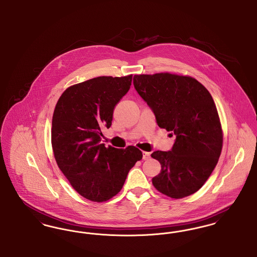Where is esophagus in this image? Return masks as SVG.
I'll list each match as a JSON object with an SVG mask.
<instances>
[{
  "mask_svg": "<svg viewBox=\"0 0 257 257\" xmlns=\"http://www.w3.org/2000/svg\"><path fill=\"white\" fill-rule=\"evenodd\" d=\"M149 158H150V153H149V152H146V151H145V152L143 153V159L148 160Z\"/></svg>",
  "mask_w": 257,
  "mask_h": 257,
  "instance_id": "1",
  "label": "esophagus"
}]
</instances>
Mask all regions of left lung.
I'll return each instance as SVG.
<instances>
[{"label": "left lung", "instance_id": "obj_1", "mask_svg": "<svg viewBox=\"0 0 257 257\" xmlns=\"http://www.w3.org/2000/svg\"><path fill=\"white\" fill-rule=\"evenodd\" d=\"M138 93L153 110L160 128L176 136L171 151H154L161 172L152 178L160 193L183 198L207 181L220 158L223 134L207 88L190 76L135 75Z\"/></svg>", "mask_w": 257, "mask_h": 257}]
</instances>
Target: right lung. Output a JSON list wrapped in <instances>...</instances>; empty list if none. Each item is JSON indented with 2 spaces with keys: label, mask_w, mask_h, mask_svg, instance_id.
Segmentation results:
<instances>
[{
  "label": "right lung",
  "mask_w": 257,
  "mask_h": 257,
  "mask_svg": "<svg viewBox=\"0 0 257 257\" xmlns=\"http://www.w3.org/2000/svg\"><path fill=\"white\" fill-rule=\"evenodd\" d=\"M132 77L100 76L69 86L55 107L51 129L55 159L74 190L90 201L117 195L129 171L143 158L136 147L118 149L100 143L102 128H110Z\"/></svg>",
  "instance_id": "add662e5"
}]
</instances>
